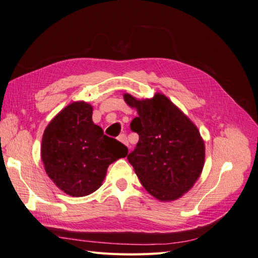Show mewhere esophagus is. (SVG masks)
Wrapping results in <instances>:
<instances>
[{"instance_id":"34e87169","label":"esophagus","mask_w":258,"mask_h":258,"mask_svg":"<svg viewBox=\"0 0 258 258\" xmlns=\"http://www.w3.org/2000/svg\"><path fill=\"white\" fill-rule=\"evenodd\" d=\"M118 141H120L122 144H124L126 145L127 147H128V145H129V143H128V140H127V137H126V135H120L119 137H118Z\"/></svg>"}]
</instances>
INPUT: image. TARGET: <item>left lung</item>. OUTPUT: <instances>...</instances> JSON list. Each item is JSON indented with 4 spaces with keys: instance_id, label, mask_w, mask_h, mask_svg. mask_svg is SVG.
<instances>
[{
    "instance_id": "1",
    "label": "left lung",
    "mask_w": 258,
    "mask_h": 258,
    "mask_svg": "<svg viewBox=\"0 0 258 258\" xmlns=\"http://www.w3.org/2000/svg\"><path fill=\"white\" fill-rule=\"evenodd\" d=\"M138 116L130 129L139 142L128 161L144 188L161 201L175 200L197 181L205 163V143L197 127L160 93L137 100L123 96Z\"/></svg>"
}]
</instances>
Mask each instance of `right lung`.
Segmentation results:
<instances>
[{"label":"right lung","instance_id":"obj_1","mask_svg":"<svg viewBox=\"0 0 258 258\" xmlns=\"http://www.w3.org/2000/svg\"><path fill=\"white\" fill-rule=\"evenodd\" d=\"M128 148L104 135L92 121V106L74 102L64 107L45 129L41 155L46 173L61 190L83 197L97 190L107 167Z\"/></svg>","mask_w":258,"mask_h":258}]
</instances>
